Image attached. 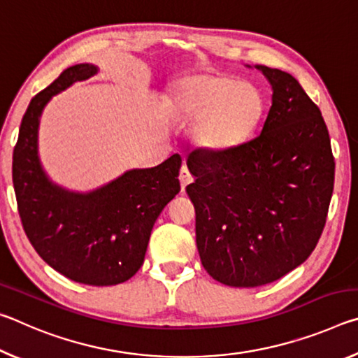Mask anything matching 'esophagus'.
Returning <instances> with one entry per match:
<instances>
[{
	"label": "esophagus",
	"instance_id": "1",
	"mask_svg": "<svg viewBox=\"0 0 358 358\" xmlns=\"http://www.w3.org/2000/svg\"><path fill=\"white\" fill-rule=\"evenodd\" d=\"M180 185H181V189L185 191V187L189 185V183H192V175L189 173V171H187V167L186 166H183L181 167V171H180Z\"/></svg>",
	"mask_w": 358,
	"mask_h": 358
}]
</instances>
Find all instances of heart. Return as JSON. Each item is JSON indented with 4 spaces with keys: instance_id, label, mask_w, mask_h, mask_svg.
<instances>
[{
    "instance_id": "heart-1",
    "label": "heart",
    "mask_w": 358,
    "mask_h": 358,
    "mask_svg": "<svg viewBox=\"0 0 358 358\" xmlns=\"http://www.w3.org/2000/svg\"><path fill=\"white\" fill-rule=\"evenodd\" d=\"M169 112L178 123L191 126V141L199 151L224 156L254 136L264 118L265 99L251 83L199 72L180 82Z\"/></svg>"
}]
</instances>
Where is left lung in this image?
Listing matches in <instances>:
<instances>
[{"mask_svg":"<svg viewBox=\"0 0 358 358\" xmlns=\"http://www.w3.org/2000/svg\"><path fill=\"white\" fill-rule=\"evenodd\" d=\"M270 82L260 136L224 156L194 153L196 243L203 268L232 287L280 280L310 257L325 226L335 159L319 107L290 74L256 64Z\"/></svg>","mask_w":358,"mask_h":358,"instance_id":"obj_1","label":"left lung"}]
</instances>
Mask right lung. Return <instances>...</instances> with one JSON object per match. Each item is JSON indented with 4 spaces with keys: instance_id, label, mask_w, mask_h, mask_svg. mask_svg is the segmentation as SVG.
<instances>
[{
    "instance_id": "1",
    "label": "right lung",
    "mask_w": 358,
    "mask_h": 358,
    "mask_svg": "<svg viewBox=\"0 0 358 358\" xmlns=\"http://www.w3.org/2000/svg\"><path fill=\"white\" fill-rule=\"evenodd\" d=\"M90 63L71 66L29 102L12 155V181L28 240L69 280L115 286L141 268L157 216L180 192V155L151 169H132L90 192L48 178L41 164V115L53 96L98 74Z\"/></svg>"
}]
</instances>
